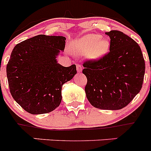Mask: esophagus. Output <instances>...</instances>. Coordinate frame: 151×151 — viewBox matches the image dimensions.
<instances>
[{
  "instance_id": "esophagus-1",
  "label": "esophagus",
  "mask_w": 151,
  "mask_h": 151,
  "mask_svg": "<svg viewBox=\"0 0 151 151\" xmlns=\"http://www.w3.org/2000/svg\"><path fill=\"white\" fill-rule=\"evenodd\" d=\"M76 69H77V72H78V73H81V72H82V66L80 65V64H77Z\"/></svg>"
}]
</instances>
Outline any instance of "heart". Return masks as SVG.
Instances as JSON below:
<instances>
[{
  "label": "heart",
  "mask_w": 151,
  "mask_h": 151,
  "mask_svg": "<svg viewBox=\"0 0 151 151\" xmlns=\"http://www.w3.org/2000/svg\"><path fill=\"white\" fill-rule=\"evenodd\" d=\"M110 42L107 38H102L99 35H85L71 44V49L77 54H87L89 59H101L109 51Z\"/></svg>",
  "instance_id": "obj_1"
}]
</instances>
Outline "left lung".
Returning a JSON list of instances; mask_svg holds the SVG:
<instances>
[{
    "label": "left lung",
    "mask_w": 151,
    "mask_h": 151,
    "mask_svg": "<svg viewBox=\"0 0 151 151\" xmlns=\"http://www.w3.org/2000/svg\"><path fill=\"white\" fill-rule=\"evenodd\" d=\"M110 38V52L101 59L83 63L87 77L85 91L93 106L101 110H120L141 91L145 62L140 46L122 32H106Z\"/></svg>",
    "instance_id": "8db88e82"
}]
</instances>
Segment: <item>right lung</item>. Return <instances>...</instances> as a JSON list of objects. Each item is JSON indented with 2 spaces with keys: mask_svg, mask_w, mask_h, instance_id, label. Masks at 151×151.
I'll return each mask as SVG.
<instances>
[{
  "mask_svg": "<svg viewBox=\"0 0 151 151\" xmlns=\"http://www.w3.org/2000/svg\"><path fill=\"white\" fill-rule=\"evenodd\" d=\"M63 36L38 35L16 45L6 65V76L13 99L31 114L53 111L60 104L64 83L76 74L75 64L57 63L65 48Z\"/></svg>",
  "mask_w": 151,
  "mask_h": 151,
  "instance_id": "add662e5",
  "label": "right lung"
}]
</instances>
